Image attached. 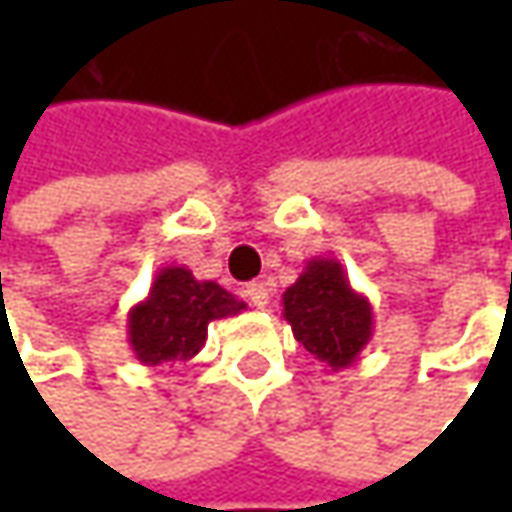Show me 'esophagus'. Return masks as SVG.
<instances>
[{
  "instance_id": "1",
  "label": "esophagus",
  "mask_w": 512,
  "mask_h": 512,
  "mask_svg": "<svg viewBox=\"0 0 512 512\" xmlns=\"http://www.w3.org/2000/svg\"><path fill=\"white\" fill-rule=\"evenodd\" d=\"M245 296H247V302H250L253 307H267V302H270V293H267V287L262 285V282L247 285Z\"/></svg>"
}]
</instances>
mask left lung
Listing matches in <instances>:
<instances>
[{
    "label": "left lung",
    "instance_id": "1",
    "mask_svg": "<svg viewBox=\"0 0 512 512\" xmlns=\"http://www.w3.org/2000/svg\"><path fill=\"white\" fill-rule=\"evenodd\" d=\"M282 316L296 342L330 367L344 370L373 339V305L353 290L342 262L316 256L282 293Z\"/></svg>",
    "mask_w": 512,
    "mask_h": 512
}]
</instances>
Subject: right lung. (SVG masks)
<instances>
[{
    "instance_id": "add662e5",
    "label": "right lung",
    "mask_w": 512,
    "mask_h": 512,
    "mask_svg": "<svg viewBox=\"0 0 512 512\" xmlns=\"http://www.w3.org/2000/svg\"><path fill=\"white\" fill-rule=\"evenodd\" d=\"M225 287L196 279L187 267H162L150 293L130 307L128 342L133 356L148 367L193 359L207 339V325L245 310Z\"/></svg>"
}]
</instances>
